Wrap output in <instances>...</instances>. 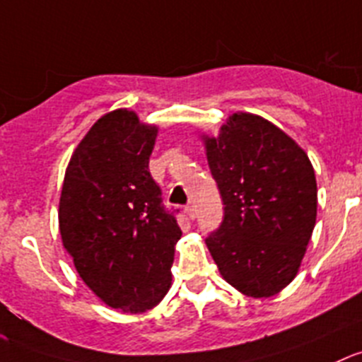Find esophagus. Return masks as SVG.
Here are the masks:
<instances>
[{"label": "esophagus", "mask_w": 362, "mask_h": 362, "mask_svg": "<svg viewBox=\"0 0 362 362\" xmlns=\"http://www.w3.org/2000/svg\"><path fill=\"white\" fill-rule=\"evenodd\" d=\"M185 214H187L189 219H194V218H197V209H194V205L189 204L187 207H185Z\"/></svg>", "instance_id": "obj_1"}]
</instances>
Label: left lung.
Listing matches in <instances>:
<instances>
[{"label":"left lung","mask_w":362,"mask_h":362,"mask_svg":"<svg viewBox=\"0 0 362 362\" xmlns=\"http://www.w3.org/2000/svg\"><path fill=\"white\" fill-rule=\"evenodd\" d=\"M204 139L225 205L205 239L209 252L243 295H276L298 273L316 223L313 164L288 134L253 114H232L218 137Z\"/></svg>","instance_id":"8db88e82"}]
</instances>
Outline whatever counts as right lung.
Segmentation results:
<instances>
[{
    "label": "right lung",
    "instance_id": "obj_1",
    "mask_svg": "<svg viewBox=\"0 0 362 362\" xmlns=\"http://www.w3.org/2000/svg\"><path fill=\"white\" fill-rule=\"evenodd\" d=\"M157 132L132 110L105 114L74 150L60 194L64 248L90 291L123 313L164 298L182 235L148 168Z\"/></svg>",
    "mask_w": 362,
    "mask_h": 362
}]
</instances>
